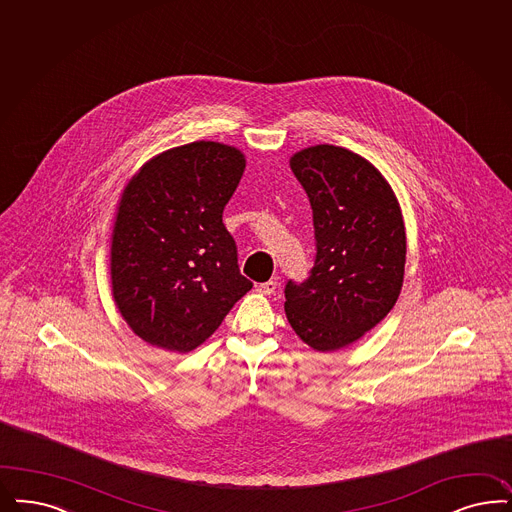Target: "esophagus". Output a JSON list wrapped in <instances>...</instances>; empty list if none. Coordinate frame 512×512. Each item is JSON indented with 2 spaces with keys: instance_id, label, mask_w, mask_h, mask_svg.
<instances>
[{
  "instance_id": "34e87169",
  "label": "esophagus",
  "mask_w": 512,
  "mask_h": 512,
  "mask_svg": "<svg viewBox=\"0 0 512 512\" xmlns=\"http://www.w3.org/2000/svg\"><path fill=\"white\" fill-rule=\"evenodd\" d=\"M275 290H277V283H275V281H267V283L258 284V292L265 294V296L275 294Z\"/></svg>"
}]
</instances>
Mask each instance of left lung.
I'll list each match as a JSON object with an SVG mask.
<instances>
[{
	"instance_id": "1",
	"label": "left lung",
	"mask_w": 512,
	"mask_h": 512,
	"mask_svg": "<svg viewBox=\"0 0 512 512\" xmlns=\"http://www.w3.org/2000/svg\"><path fill=\"white\" fill-rule=\"evenodd\" d=\"M290 169L313 209L317 254L303 283H286L284 313L309 347L336 351L397 303L406 262L402 212L381 172L345 148H305L290 157Z\"/></svg>"
}]
</instances>
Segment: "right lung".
<instances>
[{
  "mask_svg": "<svg viewBox=\"0 0 512 512\" xmlns=\"http://www.w3.org/2000/svg\"><path fill=\"white\" fill-rule=\"evenodd\" d=\"M245 167L237 148L199 140L155 155L123 190L110 248L112 294L142 340L193 351L252 288L222 222Z\"/></svg>",
  "mask_w": 512,
  "mask_h": 512,
  "instance_id": "add662e5",
  "label": "right lung"
}]
</instances>
